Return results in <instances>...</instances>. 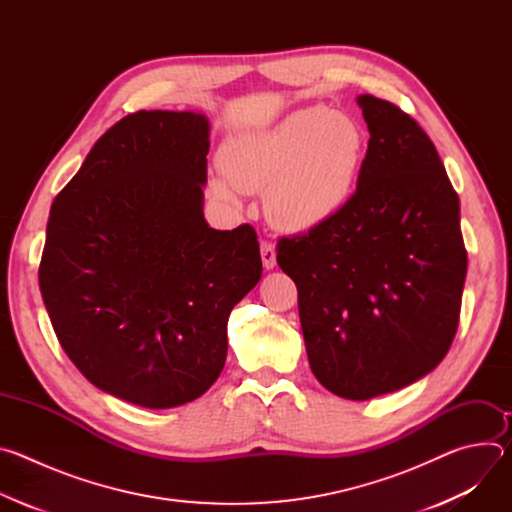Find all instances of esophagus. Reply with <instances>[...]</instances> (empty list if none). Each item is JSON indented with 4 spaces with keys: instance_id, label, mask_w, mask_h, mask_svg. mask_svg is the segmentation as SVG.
<instances>
[{
    "instance_id": "obj_1",
    "label": "esophagus",
    "mask_w": 512,
    "mask_h": 512,
    "mask_svg": "<svg viewBox=\"0 0 512 512\" xmlns=\"http://www.w3.org/2000/svg\"><path fill=\"white\" fill-rule=\"evenodd\" d=\"M261 259L265 269H273L277 265V253H275V243L271 241H261Z\"/></svg>"
}]
</instances>
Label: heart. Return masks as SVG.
Returning <instances> with one entry per match:
<instances>
[{"instance_id":"1","label":"heart","mask_w":512,"mask_h":512,"mask_svg":"<svg viewBox=\"0 0 512 512\" xmlns=\"http://www.w3.org/2000/svg\"><path fill=\"white\" fill-rule=\"evenodd\" d=\"M367 133L346 113L326 105L291 111L271 127L231 137L218 164L241 192L265 190L271 223L285 231H310L332 218L354 194ZM227 196L225 184H214Z\"/></svg>"}]
</instances>
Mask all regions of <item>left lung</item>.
I'll use <instances>...</instances> for the list:
<instances>
[{"label": "left lung", "mask_w": 512, "mask_h": 512, "mask_svg": "<svg viewBox=\"0 0 512 512\" xmlns=\"http://www.w3.org/2000/svg\"><path fill=\"white\" fill-rule=\"evenodd\" d=\"M358 105L371 139L352 198L332 221L277 241L312 373L352 401L442 362L468 267L460 198L429 135L389 101L360 95Z\"/></svg>", "instance_id": "obj_1"}]
</instances>
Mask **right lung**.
I'll use <instances>...</instances> for the list:
<instances>
[{
	"label": "right lung",
	"instance_id": "1",
	"mask_svg": "<svg viewBox=\"0 0 512 512\" xmlns=\"http://www.w3.org/2000/svg\"><path fill=\"white\" fill-rule=\"evenodd\" d=\"M208 121L137 111L107 129L54 198L38 281L56 338L101 391L168 409L227 360L231 310L261 279L251 225L202 214Z\"/></svg>",
	"mask_w": 512,
	"mask_h": 512
}]
</instances>
